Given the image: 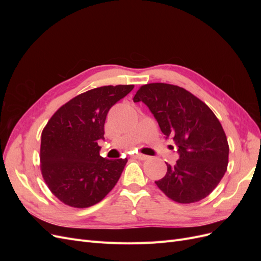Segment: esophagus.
<instances>
[{"label":"esophagus","mask_w":261,"mask_h":261,"mask_svg":"<svg viewBox=\"0 0 261 261\" xmlns=\"http://www.w3.org/2000/svg\"><path fill=\"white\" fill-rule=\"evenodd\" d=\"M135 158H136V159H139V160H147V159H149V155H146V154H143V153H136Z\"/></svg>","instance_id":"1"}]
</instances>
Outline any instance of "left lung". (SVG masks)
Segmentation results:
<instances>
[{
    "label": "left lung",
    "instance_id": "1",
    "mask_svg": "<svg viewBox=\"0 0 261 261\" xmlns=\"http://www.w3.org/2000/svg\"><path fill=\"white\" fill-rule=\"evenodd\" d=\"M134 102H144L165 137L177 146L179 159L168 164L155 184L179 203L199 201L222 179L228 163V144L211 109L181 87L153 83L141 86Z\"/></svg>",
    "mask_w": 261,
    "mask_h": 261
}]
</instances>
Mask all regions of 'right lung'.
<instances>
[{
  "instance_id": "add662e5",
  "label": "right lung",
  "mask_w": 261,
  "mask_h": 261,
  "mask_svg": "<svg viewBox=\"0 0 261 261\" xmlns=\"http://www.w3.org/2000/svg\"><path fill=\"white\" fill-rule=\"evenodd\" d=\"M134 85L103 86L78 94L62 106L41 134L40 168L59 200L74 208L100 202L117 183L127 159L100 155L109 110Z\"/></svg>"
}]
</instances>
